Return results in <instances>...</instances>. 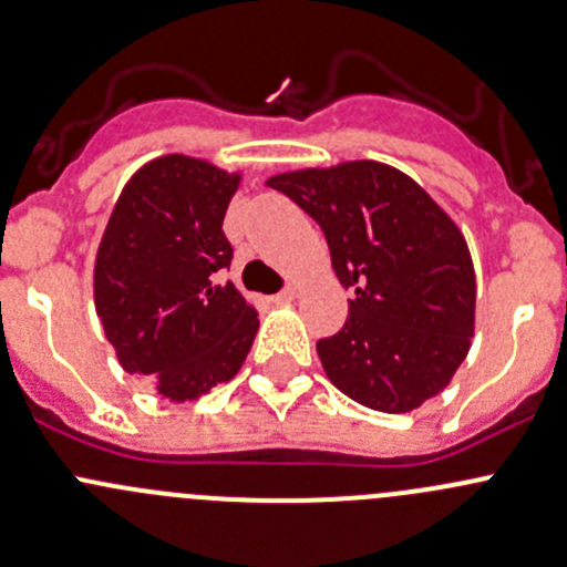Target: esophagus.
<instances>
[{"label":"esophagus","mask_w":567,"mask_h":567,"mask_svg":"<svg viewBox=\"0 0 567 567\" xmlns=\"http://www.w3.org/2000/svg\"><path fill=\"white\" fill-rule=\"evenodd\" d=\"M293 299H296V288H290V285H288V288L279 290L277 296H271L274 305H288V301H293Z\"/></svg>","instance_id":"34e87169"}]
</instances>
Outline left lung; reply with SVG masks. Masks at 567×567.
<instances>
[{
  "label": "left lung",
  "instance_id": "8db88e82",
  "mask_svg": "<svg viewBox=\"0 0 567 567\" xmlns=\"http://www.w3.org/2000/svg\"><path fill=\"white\" fill-rule=\"evenodd\" d=\"M323 230L348 320L318 340L331 384L403 414L450 384L474 334V266L455 221L400 169L346 162L268 177Z\"/></svg>",
  "mask_w": 567,
  "mask_h": 567
}]
</instances>
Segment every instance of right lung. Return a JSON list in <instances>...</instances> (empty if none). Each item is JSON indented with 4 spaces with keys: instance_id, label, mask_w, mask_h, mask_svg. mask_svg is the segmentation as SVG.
<instances>
[{
    "instance_id": "right-lung-1",
    "label": "right lung",
    "mask_w": 567,
    "mask_h": 567,
    "mask_svg": "<svg viewBox=\"0 0 567 567\" xmlns=\"http://www.w3.org/2000/svg\"><path fill=\"white\" fill-rule=\"evenodd\" d=\"M241 175L203 158L162 156L125 183L95 257V312L125 373L183 403L241 370L255 307L230 268L227 205Z\"/></svg>"
}]
</instances>
